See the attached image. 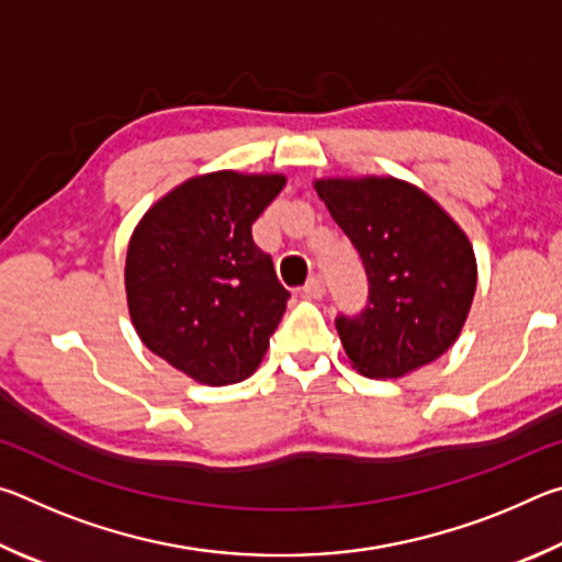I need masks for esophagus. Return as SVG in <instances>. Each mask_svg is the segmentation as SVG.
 <instances>
[{
    "label": "esophagus",
    "mask_w": 562,
    "mask_h": 562,
    "mask_svg": "<svg viewBox=\"0 0 562 562\" xmlns=\"http://www.w3.org/2000/svg\"><path fill=\"white\" fill-rule=\"evenodd\" d=\"M302 294H304V297H310V300H322V294H325V288H322V282L317 278H310L307 282H304Z\"/></svg>",
    "instance_id": "esophagus-1"
}]
</instances>
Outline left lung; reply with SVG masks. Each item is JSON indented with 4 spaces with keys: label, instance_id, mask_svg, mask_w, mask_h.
<instances>
[{
    "label": "left lung",
    "instance_id": "1",
    "mask_svg": "<svg viewBox=\"0 0 562 562\" xmlns=\"http://www.w3.org/2000/svg\"><path fill=\"white\" fill-rule=\"evenodd\" d=\"M315 190L369 278L367 310L337 317L351 367L398 379L431 364L471 312L479 268L469 235L429 193L392 176L317 178Z\"/></svg>",
    "mask_w": 562,
    "mask_h": 562
}]
</instances>
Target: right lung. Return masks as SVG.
Wrapping results in <instances>:
<instances>
[{
	"label": "right lung",
	"mask_w": 562,
	"mask_h": 562,
	"mask_svg": "<svg viewBox=\"0 0 562 562\" xmlns=\"http://www.w3.org/2000/svg\"><path fill=\"white\" fill-rule=\"evenodd\" d=\"M284 183L237 170L188 178L133 227L123 270L133 327L195 382H245L280 325L290 292L252 243V223Z\"/></svg>",
	"instance_id": "1"
}]
</instances>
